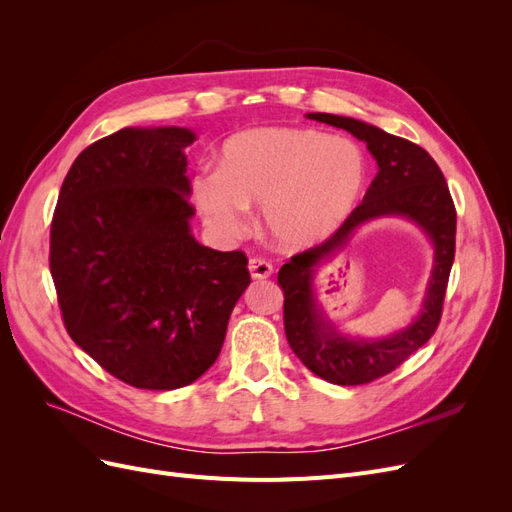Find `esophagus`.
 <instances>
[{
    "mask_svg": "<svg viewBox=\"0 0 512 512\" xmlns=\"http://www.w3.org/2000/svg\"><path fill=\"white\" fill-rule=\"evenodd\" d=\"M247 269H250V275L254 277V280H267V277L273 273L271 262L262 260V258H250V265H247Z\"/></svg>",
    "mask_w": 512,
    "mask_h": 512,
    "instance_id": "esophagus-1",
    "label": "esophagus"
}]
</instances>
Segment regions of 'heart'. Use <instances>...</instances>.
Segmentation results:
<instances>
[{"label": "heart", "instance_id": "obj_1", "mask_svg": "<svg viewBox=\"0 0 512 512\" xmlns=\"http://www.w3.org/2000/svg\"><path fill=\"white\" fill-rule=\"evenodd\" d=\"M367 185V160L350 138L307 128H256L230 136L218 170H200L192 196L203 222L222 239L241 237L247 207L288 250H303L339 230Z\"/></svg>", "mask_w": 512, "mask_h": 512}]
</instances>
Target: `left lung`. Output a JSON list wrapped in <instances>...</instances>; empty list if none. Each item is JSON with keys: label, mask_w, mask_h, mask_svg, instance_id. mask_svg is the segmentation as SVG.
I'll list each match as a JSON object with an SVG mask.
<instances>
[{"label": "left lung", "mask_w": 512, "mask_h": 512, "mask_svg": "<svg viewBox=\"0 0 512 512\" xmlns=\"http://www.w3.org/2000/svg\"><path fill=\"white\" fill-rule=\"evenodd\" d=\"M305 117L342 128L363 141L378 164V175L363 203L339 230L320 245L292 256L277 273V284L284 290V329L292 352L318 378L339 386L367 384L404 363L436 333L455 258L457 213L440 166L423 147L352 117L331 113ZM380 217H406L421 227L434 245V267L422 312L408 328L386 338L356 340L344 336L321 312L313 275L343 249L356 229Z\"/></svg>", "instance_id": "1"}]
</instances>
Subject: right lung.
<instances>
[{
    "mask_svg": "<svg viewBox=\"0 0 512 512\" xmlns=\"http://www.w3.org/2000/svg\"><path fill=\"white\" fill-rule=\"evenodd\" d=\"M188 128H123L89 145L61 185L51 275L74 344L136 389L192 384L222 350L250 286L243 252L190 228Z\"/></svg>",
    "mask_w": 512,
    "mask_h": 512,
    "instance_id": "1",
    "label": "right lung"
}]
</instances>
